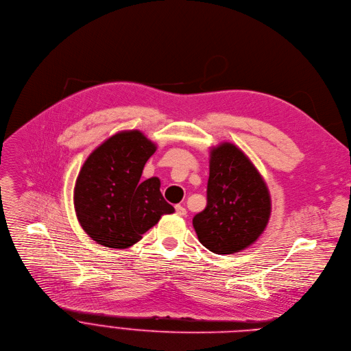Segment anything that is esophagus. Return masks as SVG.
I'll list each match as a JSON object with an SVG mask.
<instances>
[{
  "mask_svg": "<svg viewBox=\"0 0 351 351\" xmlns=\"http://www.w3.org/2000/svg\"><path fill=\"white\" fill-rule=\"evenodd\" d=\"M175 210H176V214L178 215H182V217H184L186 214H187V211H186V208L183 207V206H180V204H178V206H175Z\"/></svg>",
  "mask_w": 351,
  "mask_h": 351,
  "instance_id": "1",
  "label": "esophagus"
}]
</instances>
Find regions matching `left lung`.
Masks as SVG:
<instances>
[{
  "label": "left lung",
  "mask_w": 351,
  "mask_h": 351,
  "mask_svg": "<svg viewBox=\"0 0 351 351\" xmlns=\"http://www.w3.org/2000/svg\"><path fill=\"white\" fill-rule=\"evenodd\" d=\"M271 213L266 182L234 144L210 151L207 206L193 217L203 246L217 254L243 250L262 235Z\"/></svg>",
  "instance_id": "obj_1"
}]
</instances>
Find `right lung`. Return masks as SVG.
<instances>
[{
  "label": "right lung",
  "mask_w": 351,
  "mask_h": 351,
  "mask_svg": "<svg viewBox=\"0 0 351 351\" xmlns=\"http://www.w3.org/2000/svg\"><path fill=\"white\" fill-rule=\"evenodd\" d=\"M156 145L138 130L120 132L84 162L74 187V207L82 230L99 245L125 249L137 243L164 214L167 203L158 178L140 180Z\"/></svg>",
  "instance_id": "add662e5"
}]
</instances>
